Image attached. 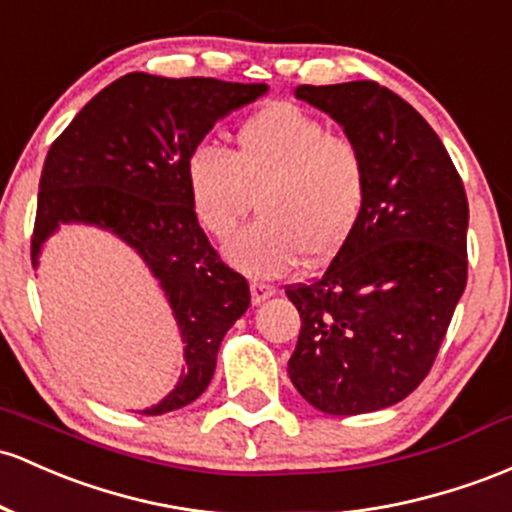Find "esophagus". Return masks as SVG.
Segmentation results:
<instances>
[{
	"label": "esophagus",
	"mask_w": 512,
	"mask_h": 512,
	"mask_svg": "<svg viewBox=\"0 0 512 512\" xmlns=\"http://www.w3.org/2000/svg\"><path fill=\"white\" fill-rule=\"evenodd\" d=\"M250 294H252V303H262V301H267L269 296H274L277 294V286H272V284H267V282H252L250 284Z\"/></svg>",
	"instance_id": "esophagus-1"
}]
</instances>
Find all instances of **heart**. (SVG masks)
I'll return each instance as SVG.
<instances>
[{"label":"heart","mask_w":512,"mask_h":512,"mask_svg":"<svg viewBox=\"0 0 512 512\" xmlns=\"http://www.w3.org/2000/svg\"><path fill=\"white\" fill-rule=\"evenodd\" d=\"M184 179L196 218L221 243L260 206L228 247L230 262L252 277H277L303 255L313 265L330 260L355 235L369 196L362 148L296 104L245 116L228 150L196 145Z\"/></svg>","instance_id":"obj_1"}]
</instances>
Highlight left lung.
Instances as JSON below:
<instances>
[{
    "label": "left lung",
    "mask_w": 512,
    "mask_h": 512,
    "mask_svg": "<svg viewBox=\"0 0 512 512\" xmlns=\"http://www.w3.org/2000/svg\"><path fill=\"white\" fill-rule=\"evenodd\" d=\"M369 165L362 221L325 272L286 286L301 316L289 359L318 411L359 415L403 401L428 376L466 286L469 201L430 123L372 80L301 84Z\"/></svg>",
    "instance_id": "left-lung-1"
}]
</instances>
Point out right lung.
Wrapping results in <instances>:
<instances>
[{
	"instance_id": "1",
	"label": "right lung",
	"mask_w": 512,
	"mask_h": 512,
	"mask_svg": "<svg viewBox=\"0 0 512 512\" xmlns=\"http://www.w3.org/2000/svg\"><path fill=\"white\" fill-rule=\"evenodd\" d=\"M265 92L267 84L131 72L84 106L43 162L33 267L60 223L111 230L143 257L177 318L187 374L145 415L177 411L206 391L223 335L250 306L247 279L196 221L184 165L213 123Z\"/></svg>"
}]
</instances>
